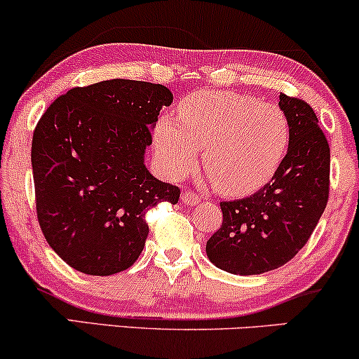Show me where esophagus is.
<instances>
[{
  "instance_id": "obj_1",
  "label": "esophagus",
  "mask_w": 359,
  "mask_h": 359,
  "mask_svg": "<svg viewBox=\"0 0 359 359\" xmlns=\"http://www.w3.org/2000/svg\"><path fill=\"white\" fill-rule=\"evenodd\" d=\"M181 201H183L184 205L193 206V205H198V203L201 201V198H200V194L194 193V191H184L183 194H181Z\"/></svg>"
}]
</instances>
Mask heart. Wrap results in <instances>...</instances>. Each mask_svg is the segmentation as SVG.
<instances>
[{
  "instance_id": "1",
  "label": "heart",
  "mask_w": 359,
  "mask_h": 359,
  "mask_svg": "<svg viewBox=\"0 0 359 359\" xmlns=\"http://www.w3.org/2000/svg\"><path fill=\"white\" fill-rule=\"evenodd\" d=\"M154 151L172 178L194 168L203 148L216 191L246 196L263 188L290 144V123L278 106L233 91L201 90L178 106V121L163 116L154 128Z\"/></svg>"
}]
</instances>
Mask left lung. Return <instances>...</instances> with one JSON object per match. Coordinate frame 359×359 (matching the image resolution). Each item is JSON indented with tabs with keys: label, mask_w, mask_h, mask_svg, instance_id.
<instances>
[{
	"label": "left lung",
	"mask_w": 359,
	"mask_h": 359,
	"mask_svg": "<svg viewBox=\"0 0 359 359\" xmlns=\"http://www.w3.org/2000/svg\"><path fill=\"white\" fill-rule=\"evenodd\" d=\"M290 144L269 183L251 196L221 201L223 223L206 243L219 269L261 274L283 266L306 245L330 196V144L306 101L280 95Z\"/></svg>",
	"instance_id": "8db88e82"
}]
</instances>
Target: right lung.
I'll return each instance as SVG.
<instances>
[{
  "label": "right lung",
  "mask_w": 359,
  "mask_h": 359,
  "mask_svg": "<svg viewBox=\"0 0 359 359\" xmlns=\"http://www.w3.org/2000/svg\"><path fill=\"white\" fill-rule=\"evenodd\" d=\"M163 85L108 79L53 101L33 133L31 165L39 226L55 253L91 276L128 269L143 251L146 211L176 205L180 188L144 166Z\"/></svg>",
  "instance_id": "right-lung-1"
}]
</instances>
